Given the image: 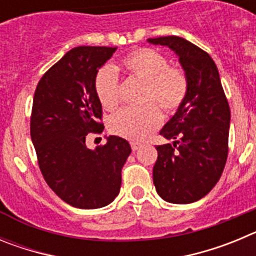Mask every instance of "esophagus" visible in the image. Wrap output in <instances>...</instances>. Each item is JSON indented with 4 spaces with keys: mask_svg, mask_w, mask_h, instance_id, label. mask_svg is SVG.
<instances>
[{
    "mask_svg": "<svg viewBox=\"0 0 256 256\" xmlns=\"http://www.w3.org/2000/svg\"><path fill=\"white\" fill-rule=\"evenodd\" d=\"M130 148H132L133 151H137L140 148H141V144H136V142H130Z\"/></svg>",
    "mask_w": 256,
    "mask_h": 256,
    "instance_id": "1",
    "label": "esophagus"
}]
</instances>
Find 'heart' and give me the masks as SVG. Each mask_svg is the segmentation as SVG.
Masks as SVG:
<instances>
[{
    "mask_svg": "<svg viewBox=\"0 0 256 256\" xmlns=\"http://www.w3.org/2000/svg\"><path fill=\"white\" fill-rule=\"evenodd\" d=\"M122 68L130 76L144 83L142 101L148 105L140 108H124L110 119L114 134L142 142L160 126L162 112L173 114L182 106L188 92L186 73L168 65V58L152 48H137L122 58ZM94 91L104 108L114 110L119 105V78L112 66L101 68L94 78ZM151 102V104H148Z\"/></svg>",
    "mask_w": 256,
    "mask_h": 256,
    "instance_id": "heart-1",
    "label": "heart"
}]
</instances>
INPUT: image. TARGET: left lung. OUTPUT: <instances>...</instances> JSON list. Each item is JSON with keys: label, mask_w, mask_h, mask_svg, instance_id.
Listing matches in <instances>:
<instances>
[{"label": "left lung", "mask_w": 256, "mask_h": 256, "mask_svg": "<svg viewBox=\"0 0 256 256\" xmlns=\"http://www.w3.org/2000/svg\"><path fill=\"white\" fill-rule=\"evenodd\" d=\"M180 58L188 92L160 134L173 144L156 146L152 177L156 192L172 204H190L208 195L220 178L228 156L230 112L218 69L210 55L184 38H148Z\"/></svg>", "instance_id": "obj_1"}]
</instances>
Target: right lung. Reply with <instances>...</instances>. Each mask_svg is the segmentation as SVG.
<instances>
[{"label": "right lung", "mask_w": 256, "mask_h": 256, "mask_svg": "<svg viewBox=\"0 0 256 256\" xmlns=\"http://www.w3.org/2000/svg\"><path fill=\"white\" fill-rule=\"evenodd\" d=\"M115 51L105 46L70 50L44 74L33 97L30 137L42 176L61 200L79 209L114 201L132 151L118 136L94 150L86 146V136L104 130L94 78Z\"/></svg>", "instance_id": "1"}]
</instances>
